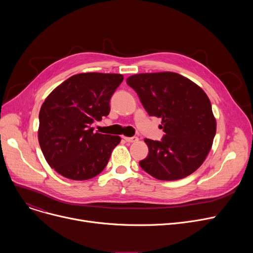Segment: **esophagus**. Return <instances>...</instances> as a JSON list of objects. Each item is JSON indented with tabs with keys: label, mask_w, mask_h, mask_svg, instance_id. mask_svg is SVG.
Segmentation results:
<instances>
[{
	"label": "esophagus",
	"mask_w": 253,
	"mask_h": 253,
	"mask_svg": "<svg viewBox=\"0 0 253 253\" xmlns=\"http://www.w3.org/2000/svg\"><path fill=\"white\" fill-rule=\"evenodd\" d=\"M124 139L127 142H136L138 140V137H136V136H133V137H126V136H124Z\"/></svg>",
	"instance_id": "1"
}]
</instances>
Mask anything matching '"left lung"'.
Here are the masks:
<instances>
[{
	"mask_svg": "<svg viewBox=\"0 0 253 253\" xmlns=\"http://www.w3.org/2000/svg\"><path fill=\"white\" fill-rule=\"evenodd\" d=\"M150 116L162 119L161 141L145 138L149 155L140 167L160 180L187 177L200 167L212 147L216 120L201 87L172 72L127 78Z\"/></svg>",
	"mask_w": 253,
	"mask_h": 253,
	"instance_id": "obj_1",
	"label": "left lung"
}]
</instances>
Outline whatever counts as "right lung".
<instances>
[{"label": "right lung", "instance_id": "right-lung-1", "mask_svg": "<svg viewBox=\"0 0 253 253\" xmlns=\"http://www.w3.org/2000/svg\"><path fill=\"white\" fill-rule=\"evenodd\" d=\"M123 79L120 74H78L47 96L39 114L38 138L57 173L86 180L105 168L121 137L94 133L91 124L109 115L111 97Z\"/></svg>", "mask_w": 253, "mask_h": 253}]
</instances>
